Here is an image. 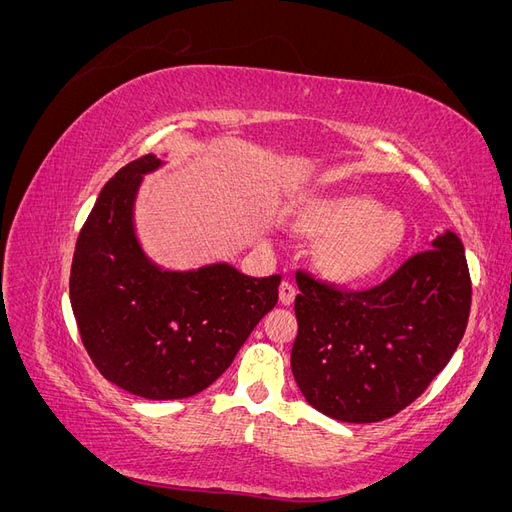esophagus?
<instances>
[{
    "instance_id": "34e87169",
    "label": "esophagus",
    "mask_w": 512,
    "mask_h": 512,
    "mask_svg": "<svg viewBox=\"0 0 512 512\" xmlns=\"http://www.w3.org/2000/svg\"><path fill=\"white\" fill-rule=\"evenodd\" d=\"M294 294H297V290H294V286L290 282L280 284V303L282 305H290L294 301Z\"/></svg>"
}]
</instances>
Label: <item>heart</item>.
Returning <instances> with one entry per match:
<instances>
[{
	"mask_svg": "<svg viewBox=\"0 0 512 512\" xmlns=\"http://www.w3.org/2000/svg\"><path fill=\"white\" fill-rule=\"evenodd\" d=\"M307 237L327 239L320 250V269L337 284H361L393 258L404 241V222L382 211L367 196L318 198L299 213Z\"/></svg>",
	"mask_w": 512,
	"mask_h": 512,
	"instance_id": "1",
	"label": "heart"
}]
</instances>
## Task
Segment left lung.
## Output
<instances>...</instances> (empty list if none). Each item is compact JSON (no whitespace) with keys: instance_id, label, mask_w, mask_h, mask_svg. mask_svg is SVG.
<instances>
[{"instance_id":"1","label":"left lung","mask_w":512,"mask_h":512,"mask_svg":"<svg viewBox=\"0 0 512 512\" xmlns=\"http://www.w3.org/2000/svg\"><path fill=\"white\" fill-rule=\"evenodd\" d=\"M297 286L292 376L309 406L344 423L410 406L451 361L472 303L466 252L451 230L376 288L342 292L303 271Z\"/></svg>"}]
</instances>
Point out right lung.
Returning <instances> with one entry per match:
<instances>
[{
	"label": "right lung",
	"mask_w": 512,
	"mask_h": 512,
	"mask_svg": "<svg viewBox=\"0 0 512 512\" xmlns=\"http://www.w3.org/2000/svg\"><path fill=\"white\" fill-rule=\"evenodd\" d=\"M164 166L143 156L108 181L70 269V303L100 374L145 399H183L218 380L277 303L280 275L250 277L228 262L170 271L136 237L143 177Z\"/></svg>",
	"instance_id": "1"
}]
</instances>
